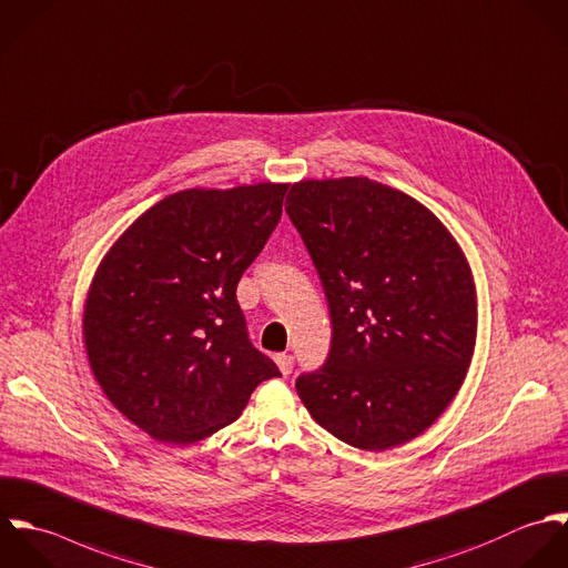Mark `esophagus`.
Listing matches in <instances>:
<instances>
[{"mask_svg":"<svg viewBox=\"0 0 568 568\" xmlns=\"http://www.w3.org/2000/svg\"><path fill=\"white\" fill-rule=\"evenodd\" d=\"M275 364H277V368L282 371V375H291V371H293V357L291 355H275Z\"/></svg>","mask_w":568,"mask_h":568,"instance_id":"34e87169","label":"esophagus"}]
</instances>
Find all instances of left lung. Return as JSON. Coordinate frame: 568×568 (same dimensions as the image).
Listing matches in <instances>:
<instances>
[{
    "label": "left lung",
    "instance_id": "1",
    "mask_svg": "<svg viewBox=\"0 0 568 568\" xmlns=\"http://www.w3.org/2000/svg\"><path fill=\"white\" fill-rule=\"evenodd\" d=\"M333 322L326 364L295 387L339 440L383 452L425 432L476 344L469 264L440 220L371 179L302 181L286 197Z\"/></svg>",
    "mask_w": 568,
    "mask_h": 568
}]
</instances>
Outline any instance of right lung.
I'll return each instance as SVG.
<instances>
[{"label": "right lung", "instance_id": "1", "mask_svg": "<svg viewBox=\"0 0 568 568\" xmlns=\"http://www.w3.org/2000/svg\"><path fill=\"white\" fill-rule=\"evenodd\" d=\"M288 185L185 190L148 209L103 257L83 313L90 368L152 438L190 445L282 377L248 339L235 288L282 217Z\"/></svg>", "mask_w": 568, "mask_h": 568}]
</instances>
